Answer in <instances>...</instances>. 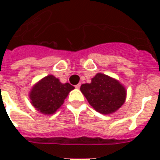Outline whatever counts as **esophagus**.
Segmentation results:
<instances>
[{
	"mask_svg": "<svg viewBox=\"0 0 160 160\" xmlns=\"http://www.w3.org/2000/svg\"><path fill=\"white\" fill-rule=\"evenodd\" d=\"M80 86H81V84L78 83V84H77L76 86H75V88H76L77 89H78V88H80Z\"/></svg>",
	"mask_w": 160,
	"mask_h": 160,
	"instance_id": "esophagus-1",
	"label": "esophagus"
}]
</instances>
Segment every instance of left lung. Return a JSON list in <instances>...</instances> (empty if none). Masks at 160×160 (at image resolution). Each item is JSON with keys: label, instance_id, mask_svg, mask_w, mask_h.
<instances>
[{"label": "left lung", "instance_id": "left-lung-1", "mask_svg": "<svg viewBox=\"0 0 160 160\" xmlns=\"http://www.w3.org/2000/svg\"><path fill=\"white\" fill-rule=\"evenodd\" d=\"M89 104L102 114L116 112L125 102L126 89L119 82L105 74L98 73L91 83L80 88Z\"/></svg>", "mask_w": 160, "mask_h": 160}]
</instances>
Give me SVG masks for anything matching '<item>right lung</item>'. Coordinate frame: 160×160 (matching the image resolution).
Segmentation results:
<instances>
[{
	"label": "right lung",
	"instance_id": "obj_1",
	"mask_svg": "<svg viewBox=\"0 0 160 160\" xmlns=\"http://www.w3.org/2000/svg\"><path fill=\"white\" fill-rule=\"evenodd\" d=\"M72 89L74 87L68 82L62 83L53 75H48L33 86L30 92V99L38 111L44 114H53Z\"/></svg>",
	"mask_w": 160,
	"mask_h": 160
}]
</instances>
